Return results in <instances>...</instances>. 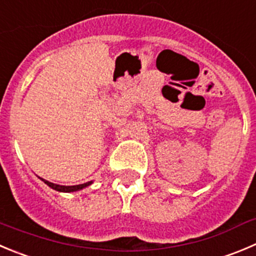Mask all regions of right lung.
I'll use <instances>...</instances> for the list:
<instances>
[{
    "instance_id": "right-lung-1",
    "label": "right lung",
    "mask_w": 256,
    "mask_h": 256,
    "mask_svg": "<svg viewBox=\"0 0 256 256\" xmlns=\"http://www.w3.org/2000/svg\"><path fill=\"white\" fill-rule=\"evenodd\" d=\"M41 181L45 182L48 187H51L52 190L55 191H59V192H75V191H80V190L85 188V187L90 186V184H93V181H89V182H85V184H75V186H62V184H52V182H48L46 180L40 178Z\"/></svg>"
}]
</instances>
